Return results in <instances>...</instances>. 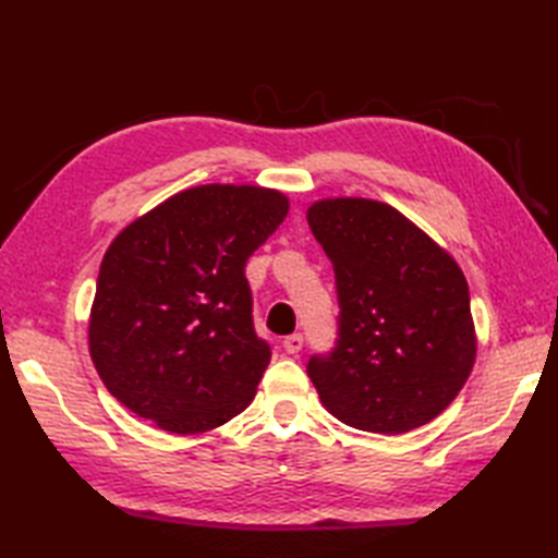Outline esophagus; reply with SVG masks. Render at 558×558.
Instances as JSON below:
<instances>
[{
	"label": "esophagus",
	"instance_id": "esophagus-1",
	"mask_svg": "<svg viewBox=\"0 0 558 558\" xmlns=\"http://www.w3.org/2000/svg\"><path fill=\"white\" fill-rule=\"evenodd\" d=\"M302 345H304V338L300 333L288 336L286 340H282V348H286V352H290V354H298L302 350Z\"/></svg>",
	"mask_w": 558,
	"mask_h": 558
}]
</instances>
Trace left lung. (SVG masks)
Instances as JSON below:
<instances>
[{
	"mask_svg": "<svg viewBox=\"0 0 558 558\" xmlns=\"http://www.w3.org/2000/svg\"><path fill=\"white\" fill-rule=\"evenodd\" d=\"M306 220L336 270L340 340L306 374L354 429L396 436L436 420L477 357L465 272L384 201L318 198Z\"/></svg>",
	"mask_w": 558,
	"mask_h": 558,
	"instance_id": "obj_1",
	"label": "left lung"
}]
</instances>
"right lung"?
Instances as JSON below:
<instances>
[{"label":"right lung","instance_id":"1","mask_svg":"<svg viewBox=\"0 0 558 558\" xmlns=\"http://www.w3.org/2000/svg\"><path fill=\"white\" fill-rule=\"evenodd\" d=\"M288 210L278 189L201 184L114 236L88 350L124 408L177 436L206 434L248 408L270 348L254 333L244 266Z\"/></svg>","mask_w":558,"mask_h":558}]
</instances>
